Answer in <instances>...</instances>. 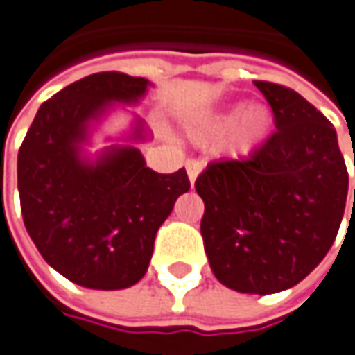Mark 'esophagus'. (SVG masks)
<instances>
[{
  "label": "esophagus",
  "instance_id": "obj_1",
  "mask_svg": "<svg viewBox=\"0 0 355 355\" xmlns=\"http://www.w3.org/2000/svg\"><path fill=\"white\" fill-rule=\"evenodd\" d=\"M186 169H187V178H189V184L193 186V184H196V180H198V175H200V171H202V164H200L198 159H187Z\"/></svg>",
  "mask_w": 355,
  "mask_h": 355
}]
</instances>
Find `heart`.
I'll use <instances>...</instances> for the list:
<instances>
[{
    "instance_id": "obj_1",
    "label": "heart",
    "mask_w": 355,
    "mask_h": 355,
    "mask_svg": "<svg viewBox=\"0 0 355 355\" xmlns=\"http://www.w3.org/2000/svg\"><path fill=\"white\" fill-rule=\"evenodd\" d=\"M270 132L272 116L266 107H243L241 103H238L211 116H205L196 125L193 137L200 141H218L227 137V150L234 155H250L266 141Z\"/></svg>"
}]
</instances>
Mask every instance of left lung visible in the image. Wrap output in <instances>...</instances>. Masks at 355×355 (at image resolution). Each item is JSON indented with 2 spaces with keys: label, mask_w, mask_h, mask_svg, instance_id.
I'll return each mask as SVG.
<instances>
[{
  "label": "left lung",
  "mask_w": 355,
  "mask_h": 355,
  "mask_svg": "<svg viewBox=\"0 0 355 355\" xmlns=\"http://www.w3.org/2000/svg\"><path fill=\"white\" fill-rule=\"evenodd\" d=\"M254 83L277 132L248 159L209 164L196 191L214 275L230 290L268 295L293 288L326 257L346 209L347 169L334 125L310 101Z\"/></svg>",
  "instance_id": "left-lung-1"
}]
</instances>
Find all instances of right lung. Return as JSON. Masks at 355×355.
I'll use <instances>...</instances> for the list:
<instances>
[{"mask_svg": "<svg viewBox=\"0 0 355 355\" xmlns=\"http://www.w3.org/2000/svg\"><path fill=\"white\" fill-rule=\"evenodd\" d=\"M151 83L119 71L94 73L42 103L17 155L27 234L44 259L89 290H123L150 266L159 225L189 189L186 169L157 173L132 144L83 153L116 103L135 105ZM139 117L123 141H144Z\"/></svg>", "mask_w": 355, "mask_h": 355, "instance_id": "1", "label": "right lung"}]
</instances>
